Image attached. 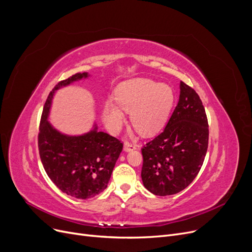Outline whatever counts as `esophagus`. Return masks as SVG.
I'll use <instances>...</instances> for the list:
<instances>
[{
  "instance_id": "1",
  "label": "esophagus",
  "mask_w": 252,
  "mask_h": 252,
  "mask_svg": "<svg viewBox=\"0 0 252 252\" xmlns=\"http://www.w3.org/2000/svg\"><path fill=\"white\" fill-rule=\"evenodd\" d=\"M136 149V146L132 142H129V141H125L124 143V151L125 152H130V151H133Z\"/></svg>"
}]
</instances>
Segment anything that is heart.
Returning a JSON list of instances; mask_svg holds the SVG:
<instances>
[{
    "mask_svg": "<svg viewBox=\"0 0 252 252\" xmlns=\"http://www.w3.org/2000/svg\"><path fill=\"white\" fill-rule=\"evenodd\" d=\"M115 100L103 103V120L112 132L121 128L126 112L131 123L142 135L152 136L166 124L173 107L175 94L167 84L147 78H134L120 83L115 90Z\"/></svg>",
    "mask_w": 252,
    "mask_h": 252,
    "instance_id": "b5f03b06",
    "label": "heart"
}]
</instances>
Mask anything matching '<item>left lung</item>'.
Returning <instances> with one entry per match:
<instances>
[{
  "instance_id": "8db88e82",
  "label": "left lung",
  "mask_w": 252,
  "mask_h": 252,
  "mask_svg": "<svg viewBox=\"0 0 252 252\" xmlns=\"http://www.w3.org/2000/svg\"><path fill=\"white\" fill-rule=\"evenodd\" d=\"M181 94L165 129L141 149V179L157 196L179 193L194 181L208 148V121L197 92L181 82Z\"/></svg>"
}]
</instances>
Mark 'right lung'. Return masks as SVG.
Returning a JSON list of instances; mask_svg holds the SVG:
<instances>
[{
  "instance_id": "1",
  "label": "right lung",
  "mask_w": 252,
  "mask_h": 252,
  "mask_svg": "<svg viewBox=\"0 0 252 252\" xmlns=\"http://www.w3.org/2000/svg\"><path fill=\"white\" fill-rule=\"evenodd\" d=\"M88 77V73H78L52 89L44 105L38 136L40 158L47 175L64 194L77 199L93 198L106 189L123 150L121 141L97 131L96 124L89 132L73 136L59 132L48 121L54 93Z\"/></svg>"
}]
</instances>
